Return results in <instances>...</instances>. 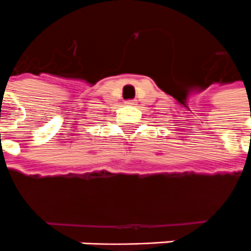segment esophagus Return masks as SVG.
<instances>
[{
    "mask_svg": "<svg viewBox=\"0 0 251 251\" xmlns=\"http://www.w3.org/2000/svg\"><path fill=\"white\" fill-rule=\"evenodd\" d=\"M137 102H135V100H129V101H126V105H130V106H133V105H135Z\"/></svg>",
    "mask_w": 251,
    "mask_h": 251,
    "instance_id": "34e87169",
    "label": "esophagus"
}]
</instances>
